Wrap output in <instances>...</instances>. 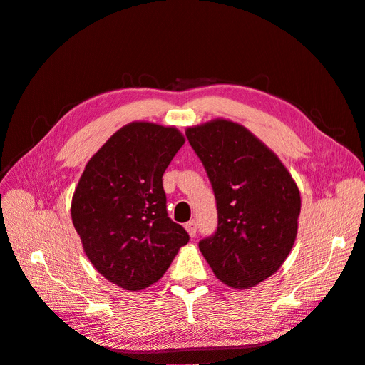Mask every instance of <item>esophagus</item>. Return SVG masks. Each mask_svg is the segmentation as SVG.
<instances>
[{
	"label": "esophagus",
	"instance_id": "1",
	"mask_svg": "<svg viewBox=\"0 0 365 365\" xmlns=\"http://www.w3.org/2000/svg\"><path fill=\"white\" fill-rule=\"evenodd\" d=\"M184 227H185L187 233H189V236H190V237H195V236H196V231H197V224L195 222V220H190V222H187Z\"/></svg>",
	"mask_w": 365,
	"mask_h": 365
}]
</instances>
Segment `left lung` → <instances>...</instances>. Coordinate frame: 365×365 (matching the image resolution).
<instances>
[{
	"label": "left lung",
	"instance_id": "1",
	"mask_svg": "<svg viewBox=\"0 0 365 365\" xmlns=\"http://www.w3.org/2000/svg\"><path fill=\"white\" fill-rule=\"evenodd\" d=\"M212 182L217 230L200 242L216 277L235 289L267 280L289 256L300 190L275 153L245 126L225 118L187 128Z\"/></svg>",
	"mask_w": 365,
	"mask_h": 365
}]
</instances>
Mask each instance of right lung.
I'll use <instances>...</instances> for the list:
<instances>
[{"label":"right lung","instance_id":"1","mask_svg":"<svg viewBox=\"0 0 365 365\" xmlns=\"http://www.w3.org/2000/svg\"><path fill=\"white\" fill-rule=\"evenodd\" d=\"M175 126L132 121L91 160L71 200L88 260L126 291L158 282L189 235L168 216L163 173L184 145Z\"/></svg>","mask_w":365,"mask_h":365}]
</instances>
